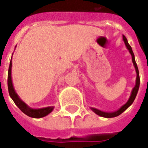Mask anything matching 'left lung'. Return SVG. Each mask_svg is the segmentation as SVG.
Segmentation results:
<instances>
[{
  "instance_id": "obj_1",
  "label": "left lung",
  "mask_w": 148,
  "mask_h": 148,
  "mask_svg": "<svg viewBox=\"0 0 148 148\" xmlns=\"http://www.w3.org/2000/svg\"><path fill=\"white\" fill-rule=\"evenodd\" d=\"M123 41L125 42V45L127 46V48L129 50V52L130 53L132 54V62H133V64H134V66H135V71H136V74H137V77H136V84H135V87L133 88L132 92V95H131V97H130V99H128V101L127 102L126 104H124L123 106L121 107L120 109H119L116 111H114V112H112V113H107V112H103V111H101V110H97L95 108H91L92 110L96 113L97 114H99L100 116H102V117H105V118H113V117H116L118 115H119L123 113L124 110H126L127 109L129 106L132 105L133 102H134V100H135V97L137 95V93H138V90H139V82H140V79H139V69H138V66H137V64L135 62V55H134V53L132 51V47H131V45H129V43L127 42V39L126 38L125 36L123 35Z\"/></svg>"
}]
</instances>
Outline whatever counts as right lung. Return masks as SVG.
Here are the masks:
<instances>
[{"label": "right lung", "instance_id": "add662e5", "mask_svg": "<svg viewBox=\"0 0 148 148\" xmlns=\"http://www.w3.org/2000/svg\"><path fill=\"white\" fill-rule=\"evenodd\" d=\"M11 67H12V63L10 62L9 67V72H8V89H9V94L10 97L12 98L14 103L16 104L17 107L20 109L24 114L32 118H42L49 114L53 109V106H49L45 108H42V109H32L29 108L25 103L22 102L19 97L17 96L16 92L13 89V83H12V78H11Z\"/></svg>", "mask_w": 148, "mask_h": 148}]
</instances>
